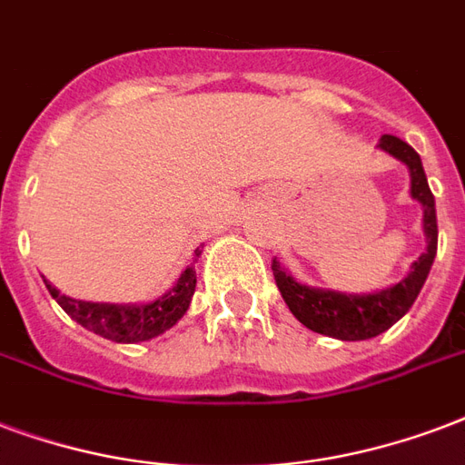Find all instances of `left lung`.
Instances as JSON below:
<instances>
[{
  "mask_svg": "<svg viewBox=\"0 0 465 465\" xmlns=\"http://www.w3.org/2000/svg\"><path fill=\"white\" fill-rule=\"evenodd\" d=\"M378 148L405 163L410 170V194L412 200L421 204V229L427 248L412 263L405 278L390 285V288L375 290V292H339V290L310 288L297 282L278 261H272V275L278 282V290L290 312L295 314L297 322L304 327L317 331V334L341 339V341H366L373 336L388 331L395 322L405 317L407 310L412 307L417 295H420L424 280L430 275L434 256H437V207H434V194L430 190L424 168H421L420 153L410 143H405L398 136H381Z\"/></svg>",
  "mask_w": 465,
  "mask_h": 465,
  "instance_id": "obj_1",
  "label": "left lung"
}]
</instances>
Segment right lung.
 Returning a JSON list of instances; mask_svg holds the SVG:
<instances>
[{"instance_id":"right-lung-1","label":"right lung","mask_w":465,"mask_h":465,"mask_svg":"<svg viewBox=\"0 0 465 465\" xmlns=\"http://www.w3.org/2000/svg\"><path fill=\"white\" fill-rule=\"evenodd\" d=\"M200 256V248H197ZM45 288L53 295V300L63 310L75 319L77 324L90 329L94 334L104 336L116 343H138L148 341L175 327L180 319L185 317L193 302L194 288H197V272L193 265H187L180 272V278L165 295L155 297L151 302L138 304H112V302H87V300H75V297L63 295L58 288H53L48 280H44Z\"/></svg>"}]
</instances>
